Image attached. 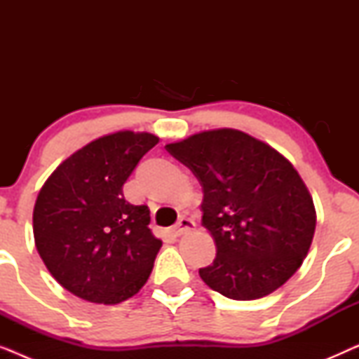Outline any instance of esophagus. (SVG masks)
Returning a JSON list of instances; mask_svg holds the SVG:
<instances>
[{"label": "esophagus", "instance_id": "1", "mask_svg": "<svg viewBox=\"0 0 359 359\" xmlns=\"http://www.w3.org/2000/svg\"><path fill=\"white\" fill-rule=\"evenodd\" d=\"M194 227H196V224H194L193 219L181 217L178 220V224H176L175 227L171 229V232H173L175 237H181V235H184V233L191 232V230H194Z\"/></svg>", "mask_w": 359, "mask_h": 359}]
</instances>
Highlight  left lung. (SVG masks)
I'll use <instances>...</instances> for the list:
<instances>
[{"mask_svg":"<svg viewBox=\"0 0 359 359\" xmlns=\"http://www.w3.org/2000/svg\"><path fill=\"white\" fill-rule=\"evenodd\" d=\"M203 184V225L217 255L199 269L210 289L253 301L301 268L316 232L312 196L297 170L266 142L212 129L166 145Z\"/></svg>","mask_w":359,"mask_h":359,"instance_id":"8db88e82","label":"left lung"}]
</instances>
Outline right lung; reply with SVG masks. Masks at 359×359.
<instances>
[{"label": "right lung", "instance_id": "1", "mask_svg": "<svg viewBox=\"0 0 359 359\" xmlns=\"http://www.w3.org/2000/svg\"><path fill=\"white\" fill-rule=\"evenodd\" d=\"M158 142L150 132L102 135L63 160L39 191L36 248L57 283L76 297L114 306L149 279L161 240L149 229V208L127 203L122 186Z\"/></svg>", "mask_w": 359, "mask_h": 359}]
</instances>
